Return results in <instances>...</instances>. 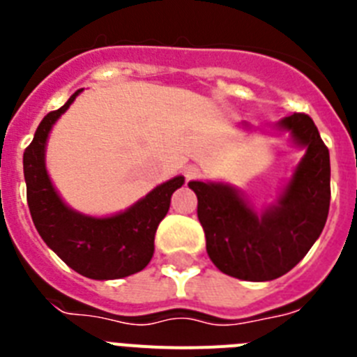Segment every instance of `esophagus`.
Masks as SVG:
<instances>
[{
    "instance_id": "1",
    "label": "esophagus",
    "mask_w": 357,
    "mask_h": 357,
    "mask_svg": "<svg viewBox=\"0 0 357 357\" xmlns=\"http://www.w3.org/2000/svg\"><path fill=\"white\" fill-rule=\"evenodd\" d=\"M184 176L188 178V181H193V178H198L200 176V169L197 168V166H188V168L184 169Z\"/></svg>"
}]
</instances>
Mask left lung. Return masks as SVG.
I'll return each mask as SVG.
<instances>
[{"label":"left lung","instance_id":"8db88e82","mask_svg":"<svg viewBox=\"0 0 357 357\" xmlns=\"http://www.w3.org/2000/svg\"><path fill=\"white\" fill-rule=\"evenodd\" d=\"M277 127L305 148L275 206L255 213L238 189L222 182H189L198 198V220L211 261L241 280L284 275L313 247L327 222L331 202L329 150L307 114H291Z\"/></svg>","mask_w":357,"mask_h":357}]
</instances>
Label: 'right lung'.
<instances>
[{
  "instance_id": "right-lung-1",
  "label": "right lung",
  "mask_w": 357,
  "mask_h": 357,
  "mask_svg": "<svg viewBox=\"0 0 357 357\" xmlns=\"http://www.w3.org/2000/svg\"><path fill=\"white\" fill-rule=\"evenodd\" d=\"M80 93L82 89L61 109L44 116L24 150L28 207L40 238L69 268L89 279H121L150 263L157 227L168 213L172 195L184 184V176L157 185L127 211L112 216H85L66 206L50 181L44 153L50 130Z\"/></svg>"
}]
</instances>
